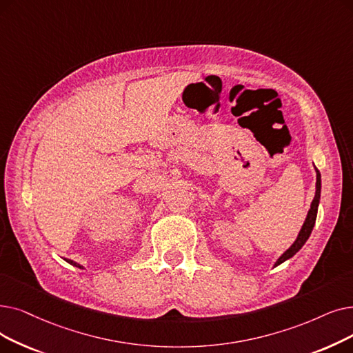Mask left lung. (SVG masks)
I'll return each instance as SVG.
<instances>
[{"instance_id": "8db88e82", "label": "left lung", "mask_w": 353, "mask_h": 353, "mask_svg": "<svg viewBox=\"0 0 353 353\" xmlns=\"http://www.w3.org/2000/svg\"><path fill=\"white\" fill-rule=\"evenodd\" d=\"M316 194H314V199L312 202V206H310V210L307 213V218H305L304 221V225L301 226V231L296 239V242L291 245V247L277 259V263H275V267L280 265L281 263H284L285 259L293 256L299 250H301L303 245L305 243V241L309 239L312 231H313V226L316 223V216H317V206H319V201H320V189H321V177H320V172L316 168Z\"/></svg>"}]
</instances>
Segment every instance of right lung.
Masks as SVG:
<instances>
[{"instance_id": "add662e5", "label": "right lung", "mask_w": 353, "mask_h": 353, "mask_svg": "<svg viewBox=\"0 0 353 353\" xmlns=\"http://www.w3.org/2000/svg\"><path fill=\"white\" fill-rule=\"evenodd\" d=\"M68 263H69V264H72V265H74V267H78V268H82V265H81V264L72 261V259H68Z\"/></svg>"}]
</instances>
